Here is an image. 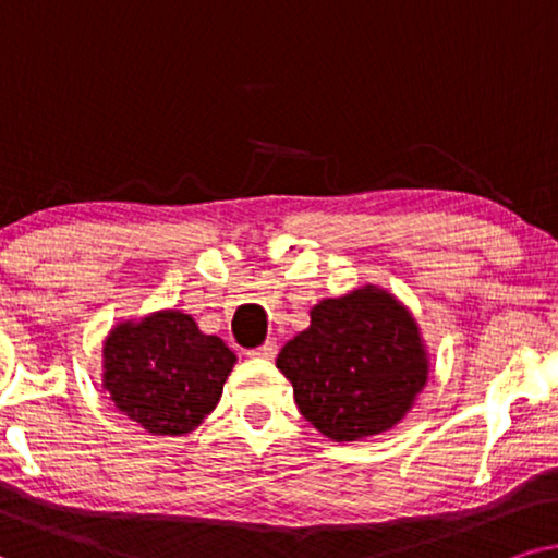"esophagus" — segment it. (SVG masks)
<instances>
[{
  "label": "esophagus",
  "mask_w": 558,
  "mask_h": 558,
  "mask_svg": "<svg viewBox=\"0 0 558 558\" xmlns=\"http://www.w3.org/2000/svg\"><path fill=\"white\" fill-rule=\"evenodd\" d=\"M275 354H278V341H275V339H267L263 347L252 349V352H250V356H263V360H272Z\"/></svg>",
  "instance_id": "esophagus-1"
}]
</instances>
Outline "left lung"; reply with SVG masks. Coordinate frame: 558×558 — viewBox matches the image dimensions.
Here are the masks:
<instances>
[{"instance_id": "1", "label": "left lung", "mask_w": 558, "mask_h": 558, "mask_svg": "<svg viewBox=\"0 0 558 558\" xmlns=\"http://www.w3.org/2000/svg\"><path fill=\"white\" fill-rule=\"evenodd\" d=\"M299 411L333 441L390 430L428 380L421 329L396 295L356 288L311 308V326L275 360Z\"/></svg>"}]
</instances>
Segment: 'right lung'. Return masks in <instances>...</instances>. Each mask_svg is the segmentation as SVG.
<instances>
[{"mask_svg":"<svg viewBox=\"0 0 558 558\" xmlns=\"http://www.w3.org/2000/svg\"><path fill=\"white\" fill-rule=\"evenodd\" d=\"M236 356L183 311L122 322L104 341L101 385L153 436L189 434L217 408Z\"/></svg>","mask_w":558,"mask_h":558,"instance_id":"obj_1","label":"right lung"}]
</instances>
